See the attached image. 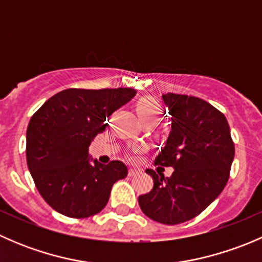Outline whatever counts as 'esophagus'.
I'll list each match as a JSON object with an SVG mask.
<instances>
[{
  "mask_svg": "<svg viewBox=\"0 0 262 262\" xmlns=\"http://www.w3.org/2000/svg\"><path fill=\"white\" fill-rule=\"evenodd\" d=\"M139 173V171L134 170V168H130V170L128 171V176H130V178H134V176H137Z\"/></svg>",
  "mask_w": 262,
  "mask_h": 262,
  "instance_id": "34e87169",
  "label": "esophagus"
}]
</instances>
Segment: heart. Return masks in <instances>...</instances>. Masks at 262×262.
I'll use <instances>...</instances> for the list:
<instances>
[{
    "mask_svg": "<svg viewBox=\"0 0 262 262\" xmlns=\"http://www.w3.org/2000/svg\"><path fill=\"white\" fill-rule=\"evenodd\" d=\"M137 110H138V114L144 123H147V121H158V123H160L161 119H162V107H161V105L153 99L141 100V101L138 102V105H137ZM139 152H141V148L139 147L132 148L128 153V160L136 161L137 155H138Z\"/></svg>",
    "mask_w": 262,
    "mask_h": 262,
    "instance_id": "b5f03b06",
    "label": "heart"
}]
</instances>
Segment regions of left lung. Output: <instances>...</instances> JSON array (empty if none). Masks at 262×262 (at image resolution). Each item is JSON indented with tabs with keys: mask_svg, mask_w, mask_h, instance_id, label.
I'll list each match as a JSON object with an SVG mask.
<instances>
[{
	"mask_svg": "<svg viewBox=\"0 0 262 262\" xmlns=\"http://www.w3.org/2000/svg\"><path fill=\"white\" fill-rule=\"evenodd\" d=\"M162 99L171 115V133L155 165L175 170L170 178L146 170L153 189L138 202L148 218L173 226L199 215L223 191L234 143L226 116L209 102L171 92Z\"/></svg>",
	"mask_w": 262,
	"mask_h": 262,
	"instance_id": "1",
	"label": "left lung"
}]
</instances>
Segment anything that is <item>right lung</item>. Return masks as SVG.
Masks as SVG:
<instances>
[{
    "mask_svg": "<svg viewBox=\"0 0 262 262\" xmlns=\"http://www.w3.org/2000/svg\"><path fill=\"white\" fill-rule=\"evenodd\" d=\"M133 89H67L47 100L26 130V162L43 199L70 218L101 212L116 181L128 175L120 161L89 162V146L109 118L136 95Z\"/></svg>",
    "mask_w": 262,
    "mask_h": 262,
    "instance_id": "right-lung-1",
    "label": "right lung"
}]
</instances>
